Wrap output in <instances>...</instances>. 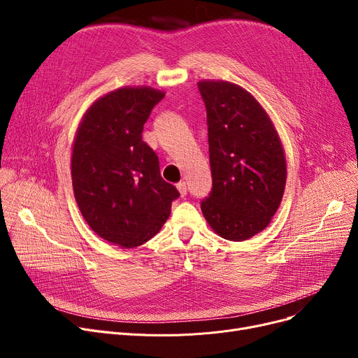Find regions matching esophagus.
I'll return each instance as SVG.
<instances>
[{"label": "esophagus", "instance_id": "1", "mask_svg": "<svg viewBox=\"0 0 358 358\" xmlns=\"http://www.w3.org/2000/svg\"><path fill=\"white\" fill-rule=\"evenodd\" d=\"M177 190H178V193H180L181 197H184V196L187 194V184H185V181H180V182L177 184Z\"/></svg>", "mask_w": 358, "mask_h": 358}]
</instances>
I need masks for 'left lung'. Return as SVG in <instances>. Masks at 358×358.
<instances>
[{
	"instance_id": "1",
	"label": "left lung",
	"mask_w": 358,
	"mask_h": 358,
	"mask_svg": "<svg viewBox=\"0 0 358 358\" xmlns=\"http://www.w3.org/2000/svg\"><path fill=\"white\" fill-rule=\"evenodd\" d=\"M208 115L212 192L201 201L215 234L247 241L264 231L286 187V157L257 99L229 81L197 83Z\"/></svg>"
}]
</instances>
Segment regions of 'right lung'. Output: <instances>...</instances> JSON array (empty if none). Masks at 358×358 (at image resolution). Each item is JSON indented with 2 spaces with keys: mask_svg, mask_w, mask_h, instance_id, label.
Here are the masks:
<instances>
[{
  "mask_svg": "<svg viewBox=\"0 0 358 358\" xmlns=\"http://www.w3.org/2000/svg\"><path fill=\"white\" fill-rule=\"evenodd\" d=\"M165 92L122 87L94 101L78 124L71 157L73 196L104 241L135 248L157 235L180 193L162 180L143 124Z\"/></svg>",
  "mask_w": 358,
  "mask_h": 358,
  "instance_id": "add662e5",
  "label": "right lung"
}]
</instances>
